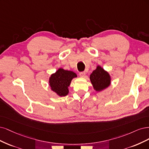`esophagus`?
Returning a JSON list of instances; mask_svg holds the SVG:
<instances>
[{
    "label": "esophagus",
    "mask_w": 149,
    "mask_h": 149,
    "mask_svg": "<svg viewBox=\"0 0 149 149\" xmlns=\"http://www.w3.org/2000/svg\"><path fill=\"white\" fill-rule=\"evenodd\" d=\"M85 74H86L85 72H79V75L80 77H84Z\"/></svg>",
    "instance_id": "34e87169"
}]
</instances>
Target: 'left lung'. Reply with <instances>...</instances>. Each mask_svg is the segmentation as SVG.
Segmentation results:
<instances>
[{"mask_svg": "<svg viewBox=\"0 0 149 149\" xmlns=\"http://www.w3.org/2000/svg\"><path fill=\"white\" fill-rule=\"evenodd\" d=\"M90 79L93 88L97 91H101L108 87L111 81L109 74L100 66H98L97 69L93 71Z\"/></svg>", "mask_w": 149, "mask_h": 149, "instance_id": "left-lung-1", "label": "left lung"}]
</instances>
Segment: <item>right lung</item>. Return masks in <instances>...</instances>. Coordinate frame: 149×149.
Wrapping results in <instances>:
<instances>
[{
	"mask_svg": "<svg viewBox=\"0 0 149 149\" xmlns=\"http://www.w3.org/2000/svg\"><path fill=\"white\" fill-rule=\"evenodd\" d=\"M74 77H77V74L74 72L59 69L55 74H52L49 79L51 90L60 97L66 96L69 93L68 87Z\"/></svg>",
	"mask_w": 149,
	"mask_h": 149,
	"instance_id": "obj_1",
	"label": "right lung"
}]
</instances>
